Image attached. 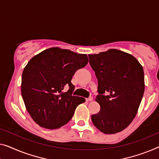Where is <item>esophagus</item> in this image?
<instances>
[{
  "label": "esophagus",
  "instance_id": "34e87169",
  "mask_svg": "<svg viewBox=\"0 0 159 159\" xmlns=\"http://www.w3.org/2000/svg\"><path fill=\"white\" fill-rule=\"evenodd\" d=\"M93 97H89V98H86V101L87 102H90V101H93Z\"/></svg>",
  "mask_w": 159,
  "mask_h": 159
}]
</instances>
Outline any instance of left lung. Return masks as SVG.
Instances as JSON below:
<instances>
[{
	"mask_svg": "<svg viewBox=\"0 0 159 159\" xmlns=\"http://www.w3.org/2000/svg\"><path fill=\"white\" fill-rule=\"evenodd\" d=\"M89 57L98 79L96 101L101 106L100 111L91 116L92 121L105 134L120 132L134 120L143 98V67L135 57L117 49Z\"/></svg>",
	"mask_w": 159,
	"mask_h": 159,
	"instance_id": "left-lung-1",
	"label": "left lung"
}]
</instances>
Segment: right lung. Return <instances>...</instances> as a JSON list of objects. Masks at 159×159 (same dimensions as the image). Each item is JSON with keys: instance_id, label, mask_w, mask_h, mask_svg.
Instances as JSON below:
<instances>
[{"instance_id": "add662e5", "label": "right lung", "mask_w": 159, "mask_h": 159, "mask_svg": "<svg viewBox=\"0 0 159 159\" xmlns=\"http://www.w3.org/2000/svg\"><path fill=\"white\" fill-rule=\"evenodd\" d=\"M89 62L86 54L58 47L35 56L24 68L21 94L34 121L48 129H58L69 121L84 98L72 96L75 72ZM70 89L65 92L64 89Z\"/></svg>"}]
</instances>
